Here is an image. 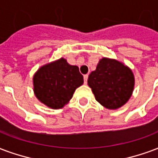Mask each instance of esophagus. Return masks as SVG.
I'll return each instance as SVG.
<instances>
[{
  "instance_id": "esophagus-1",
  "label": "esophagus",
  "mask_w": 158,
  "mask_h": 158,
  "mask_svg": "<svg viewBox=\"0 0 158 158\" xmlns=\"http://www.w3.org/2000/svg\"><path fill=\"white\" fill-rule=\"evenodd\" d=\"M84 81H85V84L86 85V84H87V81H88V74L84 75Z\"/></svg>"
}]
</instances>
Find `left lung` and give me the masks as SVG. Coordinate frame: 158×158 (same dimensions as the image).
<instances>
[{
  "instance_id": "left-lung-1",
  "label": "left lung",
  "mask_w": 158,
  "mask_h": 158,
  "mask_svg": "<svg viewBox=\"0 0 158 158\" xmlns=\"http://www.w3.org/2000/svg\"><path fill=\"white\" fill-rule=\"evenodd\" d=\"M95 100L108 110H117L131 96L135 86L132 70L116 59L103 58L88 78Z\"/></svg>"
}]
</instances>
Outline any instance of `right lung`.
Returning a JSON list of instances; mask_svg holds the SVG:
<instances>
[{"label": "right lung", "instance_id": "obj_1", "mask_svg": "<svg viewBox=\"0 0 158 158\" xmlns=\"http://www.w3.org/2000/svg\"><path fill=\"white\" fill-rule=\"evenodd\" d=\"M33 91L41 103L61 109L69 102L74 91L84 84L78 66L61 58L40 67L33 75Z\"/></svg>", "mask_w": 158, "mask_h": 158}]
</instances>
